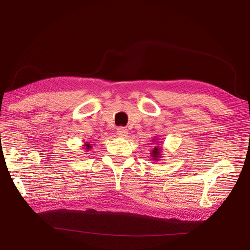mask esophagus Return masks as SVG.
Returning <instances> with one entry per match:
<instances>
[{"label":"esophagus","mask_w":250,"mask_h":250,"mask_svg":"<svg viewBox=\"0 0 250 250\" xmlns=\"http://www.w3.org/2000/svg\"><path fill=\"white\" fill-rule=\"evenodd\" d=\"M117 134L119 135V137H121V138H125L126 135L128 134V130L126 129V128H124V127H120V128H118V129H117Z\"/></svg>","instance_id":"34e87169"}]
</instances>
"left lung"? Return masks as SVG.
Listing matches in <instances>:
<instances>
[{"label": "left lung", "mask_w": 250, "mask_h": 250, "mask_svg": "<svg viewBox=\"0 0 250 250\" xmlns=\"http://www.w3.org/2000/svg\"><path fill=\"white\" fill-rule=\"evenodd\" d=\"M152 141L156 142L155 139H153ZM156 143H160V142H156ZM162 150H163V148L157 145L153 148L152 151H151L150 154H151V157H152L153 161H160L161 160V158H162Z\"/></svg>", "instance_id": "obj_1"}]
</instances>
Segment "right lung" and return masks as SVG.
I'll return each instance as SVG.
<instances>
[{
    "label": "right lung",
    "mask_w": 250,
    "mask_h": 250,
    "mask_svg": "<svg viewBox=\"0 0 250 250\" xmlns=\"http://www.w3.org/2000/svg\"><path fill=\"white\" fill-rule=\"evenodd\" d=\"M83 148L86 149V150H90V149H92V145H90L89 143L85 142V143H84V145H83Z\"/></svg>",
    "instance_id": "right-lung-1"
}]
</instances>
